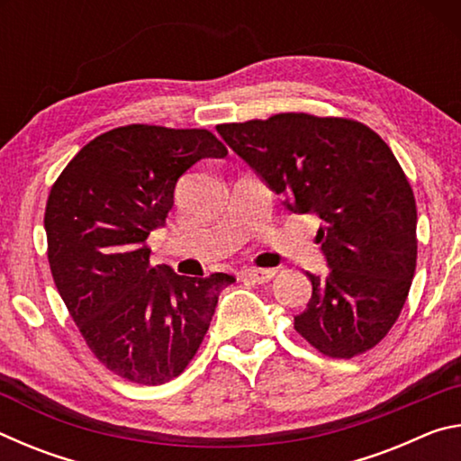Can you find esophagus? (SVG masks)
<instances>
[{
	"mask_svg": "<svg viewBox=\"0 0 461 461\" xmlns=\"http://www.w3.org/2000/svg\"><path fill=\"white\" fill-rule=\"evenodd\" d=\"M275 275H276V270H272V268H254V267H249V268L240 270V276L241 278H248V280H252V283H258V285L268 283L270 278H275Z\"/></svg>",
	"mask_w": 461,
	"mask_h": 461,
	"instance_id": "1",
	"label": "esophagus"
}]
</instances>
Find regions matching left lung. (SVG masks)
Returning <instances> with one entry per match:
<instances>
[{"instance_id": "1", "label": "left lung", "mask_w": 461, "mask_h": 461, "mask_svg": "<svg viewBox=\"0 0 461 461\" xmlns=\"http://www.w3.org/2000/svg\"><path fill=\"white\" fill-rule=\"evenodd\" d=\"M294 213L321 220L325 276L294 330L330 357L376 346L399 319L417 267V205L399 160L360 122L278 113L217 126Z\"/></svg>"}]
</instances>
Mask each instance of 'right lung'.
Segmentation results:
<instances>
[{"instance_id":"add662e5","label":"right lung","mask_w":461,"mask_h":461,"mask_svg":"<svg viewBox=\"0 0 461 461\" xmlns=\"http://www.w3.org/2000/svg\"><path fill=\"white\" fill-rule=\"evenodd\" d=\"M207 130L131 123L91 140L52 185L44 213L54 285L97 360L136 384H165L197 354L233 276H181L150 267L176 181L223 158Z\"/></svg>"}]
</instances>
